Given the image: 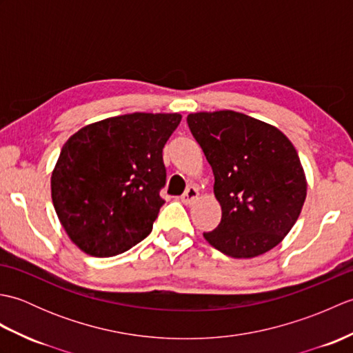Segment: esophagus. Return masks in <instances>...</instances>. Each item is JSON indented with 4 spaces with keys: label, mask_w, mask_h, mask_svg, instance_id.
<instances>
[{
    "label": "esophagus",
    "mask_w": 353,
    "mask_h": 353,
    "mask_svg": "<svg viewBox=\"0 0 353 353\" xmlns=\"http://www.w3.org/2000/svg\"><path fill=\"white\" fill-rule=\"evenodd\" d=\"M197 199H199V190L196 188V186H188L181 197V200L185 205H192Z\"/></svg>",
    "instance_id": "obj_1"
}]
</instances>
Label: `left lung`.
<instances>
[{"label":"left lung","mask_w":353,"mask_h":353,"mask_svg":"<svg viewBox=\"0 0 353 353\" xmlns=\"http://www.w3.org/2000/svg\"><path fill=\"white\" fill-rule=\"evenodd\" d=\"M188 127L215 177L221 221L206 241L232 258L272 250L294 226L306 179L294 145L259 119L234 110L190 114Z\"/></svg>","instance_id":"left-lung-1"}]
</instances>
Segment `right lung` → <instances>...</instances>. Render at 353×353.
Returning <instances> with one entry per match:
<instances>
[{
  "mask_svg": "<svg viewBox=\"0 0 353 353\" xmlns=\"http://www.w3.org/2000/svg\"><path fill=\"white\" fill-rule=\"evenodd\" d=\"M181 119L134 112L89 124L65 142L51 174V197L80 250L115 256L152 232L165 203L162 150Z\"/></svg>",
  "mask_w": 353,
  "mask_h": 353,
  "instance_id": "add662e5",
  "label": "right lung"
}]
</instances>
